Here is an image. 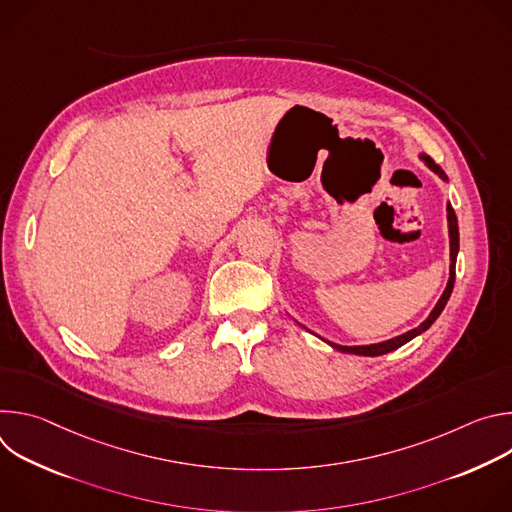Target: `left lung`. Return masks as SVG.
I'll list each match as a JSON object with an SVG mask.
<instances>
[{
  "instance_id": "obj_1",
  "label": "left lung",
  "mask_w": 512,
  "mask_h": 512,
  "mask_svg": "<svg viewBox=\"0 0 512 512\" xmlns=\"http://www.w3.org/2000/svg\"><path fill=\"white\" fill-rule=\"evenodd\" d=\"M423 160H425V164L440 176V178H444V180H448V176H446V172L437 166L429 156H423ZM448 227H450V279H448V285H446V291L442 294V298H440V302L435 304V308H433V312L429 314V318L425 320V322H421V326H417V328H413V330H409V332H405V334H401V336H397V338H391V340H387V342H379V344H369V346H340V344H334V342H328L330 346H334L336 350H340V352H350V354H362V356H379V354H387V352H391V350H397L399 346H403L405 342H409L411 338H415L417 334H421V332H425L435 320H437V316L442 314V310L446 308V304H448V300H450V296H452V289H454V281H456V257H458V249H460V233H458V218H456V212H454V208H452V204H448Z\"/></svg>"
}]
</instances>
